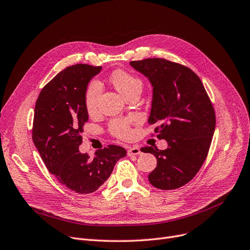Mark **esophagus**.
I'll use <instances>...</instances> for the list:
<instances>
[{
	"label": "esophagus",
	"instance_id": "34e87169",
	"mask_svg": "<svg viewBox=\"0 0 250 250\" xmlns=\"http://www.w3.org/2000/svg\"><path fill=\"white\" fill-rule=\"evenodd\" d=\"M127 154L129 157L131 156H138V154H141V150L138 146H133L131 148H129L127 151Z\"/></svg>",
	"mask_w": 250,
	"mask_h": 250
}]
</instances>
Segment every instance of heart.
I'll use <instances>...</instances> for the list:
<instances>
[{"label": "heart", "mask_w": 250, "mask_h": 250, "mask_svg": "<svg viewBox=\"0 0 250 250\" xmlns=\"http://www.w3.org/2000/svg\"><path fill=\"white\" fill-rule=\"evenodd\" d=\"M113 85L123 96H127L129 92L134 89L141 88L142 82L134 75L125 72V71H117L111 78ZM102 94V85L97 80L89 83L85 92V105L88 113H94L98 109L99 101ZM110 129L114 135L120 138H128L131 134L128 123L124 120H114L110 124Z\"/></svg>", "instance_id": "obj_1"}]
</instances>
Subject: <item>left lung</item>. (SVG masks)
Returning a JSON list of instances; mask_svg holds the SVG:
<instances>
[{
	"label": "left lung",
	"mask_w": 250,
	"mask_h": 250,
	"mask_svg": "<svg viewBox=\"0 0 250 250\" xmlns=\"http://www.w3.org/2000/svg\"><path fill=\"white\" fill-rule=\"evenodd\" d=\"M129 64L148 79L152 87L148 123H157V137L168 142L164 150L141 148L157 158L148 181L163 190L179 188L206 161L215 132V111L203 82L189 68L158 58Z\"/></svg>",
	"instance_id": "left-lung-1"
}]
</instances>
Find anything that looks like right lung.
Segmentation results:
<instances>
[{
  "label": "right lung",
  "mask_w": 250,
  "mask_h": 250,
  "mask_svg": "<svg viewBox=\"0 0 250 250\" xmlns=\"http://www.w3.org/2000/svg\"><path fill=\"white\" fill-rule=\"evenodd\" d=\"M102 67L76 64L58 73L42 88L34 108L32 139L47 170L80 194L94 192L113 172L126 149L108 146L90 158L81 153L83 125L88 120L85 92Z\"/></svg>",
  "instance_id": "1"
}]
</instances>
